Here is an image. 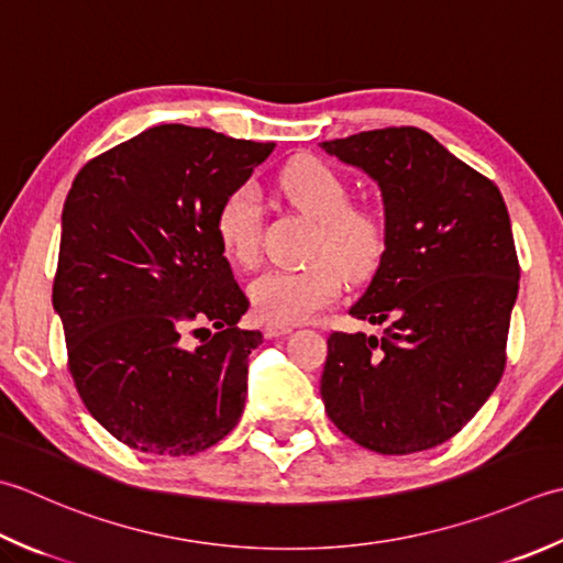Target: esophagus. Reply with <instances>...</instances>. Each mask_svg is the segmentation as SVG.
<instances>
[{
	"label": "esophagus",
	"mask_w": 563,
	"mask_h": 563,
	"mask_svg": "<svg viewBox=\"0 0 563 563\" xmlns=\"http://www.w3.org/2000/svg\"><path fill=\"white\" fill-rule=\"evenodd\" d=\"M290 332H292V327H288V324H266V327H263V336H266V339L285 336V334H290Z\"/></svg>",
	"instance_id": "obj_1"
}]
</instances>
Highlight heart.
I'll use <instances>...</instances> for the list:
<instances>
[{
    "instance_id": "obj_1",
    "label": "heart",
    "mask_w": 563,
    "mask_h": 563,
    "mask_svg": "<svg viewBox=\"0 0 563 563\" xmlns=\"http://www.w3.org/2000/svg\"><path fill=\"white\" fill-rule=\"evenodd\" d=\"M288 200L317 219L305 268H273L251 283L253 312L268 324H297L324 310L341 295V280H366L378 271L388 249V229L371 209L351 207L349 185L317 158H297L278 175ZM214 234L224 256L251 266L258 253L261 197L241 183L222 197L214 212Z\"/></svg>"
}]
</instances>
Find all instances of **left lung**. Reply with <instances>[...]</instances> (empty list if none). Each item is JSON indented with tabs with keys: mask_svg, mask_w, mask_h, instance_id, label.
Wrapping results in <instances>:
<instances>
[{
	"mask_svg": "<svg viewBox=\"0 0 563 563\" xmlns=\"http://www.w3.org/2000/svg\"><path fill=\"white\" fill-rule=\"evenodd\" d=\"M378 183L388 249L349 314L383 336L332 332L324 410L378 454L449 442L490 398L505 371L520 288L508 207L486 175L417 126L324 141Z\"/></svg>",
	"mask_w": 563,
	"mask_h": 563,
	"instance_id": "1",
	"label": "left lung"
}]
</instances>
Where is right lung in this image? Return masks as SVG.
I'll list each match as a JSON object with an SVG mask.
<instances>
[{
    "label": "right lung",
    "mask_w": 563,
    "mask_h": 563,
    "mask_svg": "<svg viewBox=\"0 0 563 563\" xmlns=\"http://www.w3.org/2000/svg\"><path fill=\"white\" fill-rule=\"evenodd\" d=\"M275 143L161 124L82 165L63 207L53 307L87 410L121 444L190 456L236 427L261 332L214 234ZM198 344H194V339Z\"/></svg>",
    "instance_id": "obj_1"
}]
</instances>
